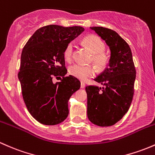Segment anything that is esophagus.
Wrapping results in <instances>:
<instances>
[{
  "label": "esophagus",
  "mask_w": 155,
  "mask_h": 155,
  "mask_svg": "<svg viewBox=\"0 0 155 155\" xmlns=\"http://www.w3.org/2000/svg\"><path fill=\"white\" fill-rule=\"evenodd\" d=\"M85 86H86V85H85L84 83L81 82V89H84V88H85Z\"/></svg>",
  "instance_id": "1"
}]
</instances>
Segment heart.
Returning a JSON list of instances; mask_svg holds the SVG:
<instances>
[{"instance_id":"obj_1","label":"heart","mask_w":155,"mask_h":155,"mask_svg":"<svg viewBox=\"0 0 155 155\" xmlns=\"http://www.w3.org/2000/svg\"><path fill=\"white\" fill-rule=\"evenodd\" d=\"M83 44L92 53L91 61L94 63L99 70H104L109 64V58L105 54L106 46L104 41L98 36L89 35L83 39ZM74 52V44L69 42L64 48L63 55L66 61H71ZM69 73L73 77L81 81H86L88 78L93 77L95 74V69L92 66H84L81 64H74L69 69Z\"/></svg>"}]
</instances>
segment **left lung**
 I'll return each instance as SVG.
<instances>
[{"mask_svg": "<svg viewBox=\"0 0 155 155\" xmlns=\"http://www.w3.org/2000/svg\"><path fill=\"white\" fill-rule=\"evenodd\" d=\"M106 41L111 50L108 67L94 81L104 87L87 86V115L92 124L110 126L129 111L134 95L136 69L129 44L115 31L102 26L91 27Z\"/></svg>", "mask_w": 155, "mask_h": 155, "instance_id": "8db88e82", "label": "left lung"}]
</instances>
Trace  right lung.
I'll return each mask as SVG.
<instances>
[{"label":"right lung","instance_id":"1","mask_svg":"<svg viewBox=\"0 0 155 155\" xmlns=\"http://www.w3.org/2000/svg\"><path fill=\"white\" fill-rule=\"evenodd\" d=\"M84 31L81 26H43L23 49L18 74L23 98L31 115L41 124L57 125L69 114L68 102L80 89L81 82L73 76H66L63 52L67 44ZM54 77L61 81L54 84Z\"/></svg>","mask_w":155,"mask_h":155}]
</instances>
